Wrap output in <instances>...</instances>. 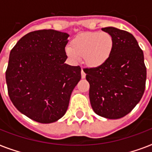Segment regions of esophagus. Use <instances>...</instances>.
<instances>
[{"label": "esophagus", "mask_w": 152, "mask_h": 152, "mask_svg": "<svg viewBox=\"0 0 152 152\" xmlns=\"http://www.w3.org/2000/svg\"><path fill=\"white\" fill-rule=\"evenodd\" d=\"M81 76H82V78L83 79H84L86 77V73L84 72V71H83V69H81Z\"/></svg>", "instance_id": "34e87169"}]
</instances>
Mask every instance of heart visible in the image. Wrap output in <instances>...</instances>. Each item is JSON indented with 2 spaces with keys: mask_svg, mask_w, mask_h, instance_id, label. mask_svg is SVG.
<instances>
[{
  "mask_svg": "<svg viewBox=\"0 0 152 152\" xmlns=\"http://www.w3.org/2000/svg\"><path fill=\"white\" fill-rule=\"evenodd\" d=\"M113 44V37L108 32H86L76 36L65 51L72 61H80L83 57L88 65L99 67L110 58Z\"/></svg>",
  "mask_w": 152,
  "mask_h": 152,
  "instance_id": "b5f03b06",
  "label": "heart"
}]
</instances>
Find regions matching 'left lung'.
Returning <instances> with one entry per match:
<instances>
[{
  "mask_svg": "<svg viewBox=\"0 0 152 152\" xmlns=\"http://www.w3.org/2000/svg\"><path fill=\"white\" fill-rule=\"evenodd\" d=\"M102 30L113 37L112 53L103 64L83 71L90 84L93 110L103 118L118 119L130 113L144 95L147 78L144 53L129 32L112 27Z\"/></svg>",
  "mask_w": 152,
  "mask_h": 152,
  "instance_id": "1",
  "label": "left lung"
}]
</instances>
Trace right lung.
Returning <instances> with one entry per match:
<instances>
[{"mask_svg":"<svg viewBox=\"0 0 152 152\" xmlns=\"http://www.w3.org/2000/svg\"><path fill=\"white\" fill-rule=\"evenodd\" d=\"M69 37L52 29L34 31L10 52L5 72L9 98L18 110L37 122L62 118L80 80V67L64 64Z\"/></svg>","mask_w":152,"mask_h":152,"instance_id":"right-lung-1","label":"right lung"}]
</instances>
